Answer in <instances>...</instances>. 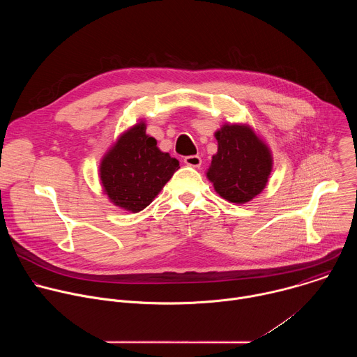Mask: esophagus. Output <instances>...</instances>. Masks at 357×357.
I'll return each instance as SVG.
<instances>
[{
    "mask_svg": "<svg viewBox=\"0 0 357 357\" xmlns=\"http://www.w3.org/2000/svg\"><path fill=\"white\" fill-rule=\"evenodd\" d=\"M183 162L189 167H193V168H199L200 164H202V160L199 155H188L183 158Z\"/></svg>",
    "mask_w": 357,
    "mask_h": 357,
    "instance_id": "esophagus-1",
    "label": "esophagus"
}]
</instances>
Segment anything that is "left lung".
<instances>
[{
  "label": "left lung",
  "mask_w": 357,
  "mask_h": 357,
  "mask_svg": "<svg viewBox=\"0 0 357 357\" xmlns=\"http://www.w3.org/2000/svg\"><path fill=\"white\" fill-rule=\"evenodd\" d=\"M218 154L208 178L216 192L231 203H245L266 186L273 160L268 148L244 126H223L216 132Z\"/></svg>",
  "instance_id": "8db88e82"
}]
</instances>
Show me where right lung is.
<instances>
[{
    "instance_id": "1",
    "label": "right lung",
    "mask_w": 357,
    "mask_h": 357,
    "mask_svg": "<svg viewBox=\"0 0 357 357\" xmlns=\"http://www.w3.org/2000/svg\"><path fill=\"white\" fill-rule=\"evenodd\" d=\"M179 169L139 123L123 134L100 165V179L114 205L137 213L146 208Z\"/></svg>"
}]
</instances>
